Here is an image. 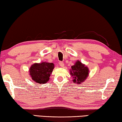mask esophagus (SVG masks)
<instances>
[{
    "mask_svg": "<svg viewBox=\"0 0 122 122\" xmlns=\"http://www.w3.org/2000/svg\"><path fill=\"white\" fill-rule=\"evenodd\" d=\"M59 64L60 66H61V67H64V63H63V62H62V61H60Z\"/></svg>",
    "mask_w": 122,
    "mask_h": 122,
    "instance_id": "34e87169",
    "label": "esophagus"
}]
</instances>
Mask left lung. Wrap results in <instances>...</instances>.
Wrapping results in <instances>:
<instances>
[{
	"label": "left lung",
	"instance_id": "obj_1",
	"mask_svg": "<svg viewBox=\"0 0 122 122\" xmlns=\"http://www.w3.org/2000/svg\"><path fill=\"white\" fill-rule=\"evenodd\" d=\"M70 75L73 78V82L77 84L85 81L89 75V69L87 66L82 64L80 61H77L70 70Z\"/></svg>",
	"mask_w": 122,
	"mask_h": 122
}]
</instances>
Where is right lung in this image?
Listing matches in <instances>:
<instances>
[{"label": "right lung", "instance_id": "obj_1", "mask_svg": "<svg viewBox=\"0 0 122 122\" xmlns=\"http://www.w3.org/2000/svg\"><path fill=\"white\" fill-rule=\"evenodd\" d=\"M54 68L53 63L42 61L34 63L29 69L30 75L33 81L40 84H46L49 80L51 74Z\"/></svg>", "mask_w": 122, "mask_h": 122}]
</instances>
